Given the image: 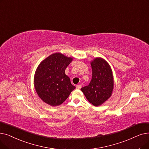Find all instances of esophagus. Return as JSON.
I'll return each mask as SVG.
<instances>
[{
  "label": "esophagus",
  "mask_w": 149,
  "mask_h": 149,
  "mask_svg": "<svg viewBox=\"0 0 149 149\" xmlns=\"http://www.w3.org/2000/svg\"><path fill=\"white\" fill-rule=\"evenodd\" d=\"M81 88V85H77L76 86V89H80Z\"/></svg>",
  "instance_id": "1"
}]
</instances>
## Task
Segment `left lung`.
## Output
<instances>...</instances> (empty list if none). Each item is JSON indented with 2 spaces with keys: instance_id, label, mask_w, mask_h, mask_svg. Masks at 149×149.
I'll return each instance as SVG.
<instances>
[{
  "instance_id": "left-lung-1",
  "label": "left lung",
  "mask_w": 149,
  "mask_h": 149,
  "mask_svg": "<svg viewBox=\"0 0 149 149\" xmlns=\"http://www.w3.org/2000/svg\"><path fill=\"white\" fill-rule=\"evenodd\" d=\"M92 79L88 86L81 88L87 100L99 107L105 102L112 95L114 79L111 68L102 58L97 57L91 61Z\"/></svg>"
}]
</instances>
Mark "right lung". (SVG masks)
Here are the masks:
<instances>
[{
  "instance_id": "1",
  "label": "right lung",
  "mask_w": 149,
  "mask_h": 149,
  "mask_svg": "<svg viewBox=\"0 0 149 149\" xmlns=\"http://www.w3.org/2000/svg\"><path fill=\"white\" fill-rule=\"evenodd\" d=\"M72 60V57L58 52L49 55L38 65L34 76V86L39 97L47 104L60 105L75 88L65 74Z\"/></svg>"
}]
</instances>
